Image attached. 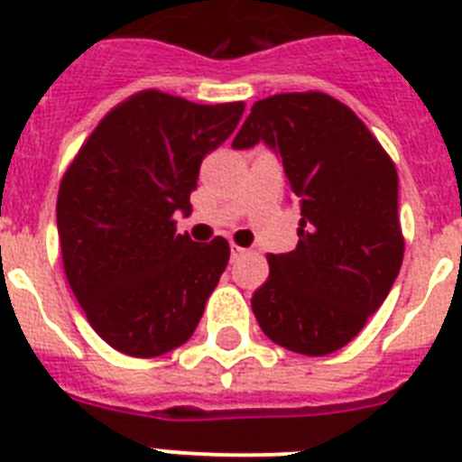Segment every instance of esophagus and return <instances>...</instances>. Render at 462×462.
I'll use <instances>...</instances> for the list:
<instances>
[{
    "label": "esophagus",
    "instance_id": "34e87169",
    "mask_svg": "<svg viewBox=\"0 0 462 462\" xmlns=\"http://www.w3.org/2000/svg\"><path fill=\"white\" fill-rule=\"evenodd\" d=\"M245 254H247V250H245V247L231 243V261H238L240 256H245Z\"/></svg>",
    "mask_w": 462,
    "mask_h": 462
}]
</instances>
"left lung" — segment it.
I'll use <instances>...</instances> for the list:
<instances>
[{
  "label": "left lung",
  "mask_w": 462,
  "mask_h": 462,
  "mask_svg": "<svg viewBox=\"0 0 462 462\" xmlns=\"http://www.w3.org/2000/svg\"><path fill=\"white\" fill-rule=\"evenodd\" d=\"M256 143L282 157L300 224L296 250L268 254L252 310L275 345L326 356L361 333L402 266L398 173L356 113L324 92L256 101L234 148Z\"/></svg>",
  "instance_id": "obj_1"
}]
</instances>
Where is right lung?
<instances>
[{"instance_id":"right-lung-1","label":"right lung","mask_w":462,"mask_h":462,"mask_svg":"<svg viewBox=\"0 0 462 462\" xmlns=\"http://www.w3.org/2000/svg\"><path fill=\"white\" fill-rule=\"evenodd\" d=\"M245 104H191L143 89L97 125L57 194L64 273L89 326L113 349L152 358L185 345L228 263V243L175 234L206 154Z\"/></svg>"}]
</instances>
